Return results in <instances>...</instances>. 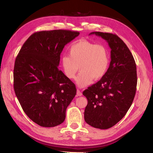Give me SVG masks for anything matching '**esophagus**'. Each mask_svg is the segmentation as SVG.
Listing matches in <instances>:
<instances>
[{"label":"esophagus","mask_w":153,"mask_h":153,"mask_svg":"<svg viewBox=\"0 0 153 153\" xmlns=\"http://www.w3.org/2000/svg\"><path fill=\"white\" fill-rule=\"evenodd\" d=\"M76 94L78 96H81L82 95V92L79 89H77V91H76Z\"/></svg>","instance_id":"obj_1"}]
</instances>
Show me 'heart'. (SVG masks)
Here are the masks:
<instances>
[{
  "mask_svg": "<svg viewBox=\"0 0 153 153\" xmlns=\"http://www.w3.org/2000/svg\"><path fill=\"white\" fill-rule=\"evenodd\" d=\"M69 51V55L61 57V65L64 75L69 79L75 78L80 66L81 71L76 78L78 87L89 85L93 79H101L108 71L110 57L106 46L80 40L73 43Z\"/></svg>",
  "mask_w": 153,
  "mask_h": 153,
  "instance_id": "heart-1",
  "label": "heart"
}]
</instances>
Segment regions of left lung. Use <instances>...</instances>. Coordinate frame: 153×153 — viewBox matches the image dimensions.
<instances>
[{"mask_svg":"<svg viewBox=\"0 0 153 153\" xmlns=\"http://www.w3.org/2000/svg\"><path fill=\"white\" fill-rule=\"evenodd\" d=\"M91 34L108 43L111 61L106 75L83 92L88 101L84 119L92 127L105 129L121 121L130 108L137 89V67L130 50L116 34L101 32Z\"/></svg>","mask_w":153,"mask_h":153,"instance_id":"left-lung-1","label":"left lung"}]
</instances>
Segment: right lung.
Returning <instances> with one entry per match:
<instances>
[{"mask_svg":"<svg viewBox=\"0 0 153 153\" xmlns=\"http://www.w3.org/2000/svg\"><path fill=\"white\" fill-rule=\"evenodd\" d=\"M79 34L67 30L35 32L16 58L14 90L24 112L41 126L62 123L76 95L75 85L58 66L64 46Z\"/></svg>","mask_w":153,"mask_h":153,"instance_id":"add662e5","label":"right lung"}]
</instances>
